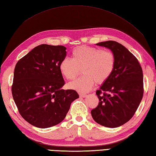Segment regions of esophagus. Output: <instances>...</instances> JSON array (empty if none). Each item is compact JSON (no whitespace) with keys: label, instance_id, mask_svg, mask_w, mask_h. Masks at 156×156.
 Instances as JSON below:
<instances>
[{"label":"esophagus","instance_id":"obj_1","mask_svg":"<svg viewBox=\"0 0 156 156\" xmlns=\"http://www.w3.org/2000/svg\"><path fill=\"white\" fill-rule=\"evenodd\" d=\"M87 96V94H80V97H83V98H84V97H86Z\"/></svg>","mask_w":156,"mask_h":156}]
</instances>
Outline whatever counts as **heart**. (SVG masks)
Returning a JSON list of instances; mask_svg holds the SVG:
<instances>
[{"label": "heart", "mask_w": 156, "mask_h": 156, "mask_svg": "<svg viewBox=\"0 0 156 156\" xmlns=\"http://www.w3.org/2000/svg\"><path fill=\"white\" fill-rule=\"evenodd\" d=\"M73 58L65 57L59 63L62 75L68 80H73L82 68L83 76L70 83V88L87 92L97 83L105 82L115 68L116 58L111 51L92 46H81L72 51Z\"/></svg>", "instance_id": "1"}]
</instances>
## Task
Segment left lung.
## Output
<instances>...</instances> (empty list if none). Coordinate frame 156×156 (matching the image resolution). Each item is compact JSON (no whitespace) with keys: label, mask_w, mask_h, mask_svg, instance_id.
Instances as JSON below:
<instances>
[{"label":"left lung","mask_w":156,"mask_h":156,"mask_svg":"<svg viewBox=\"0 0 156 156\" xmlns=\"http://www.w3.org/2000/svg\"><path fill=\"white\" fill-rule=\"evenodd\" d=\"M97 45L110 49L116 64L110 78L96 92L99 102L91 114L97 123L117 127L132 118L143 99V70L137 58L121 44L110 40Z\"/></svg>","instance_id":"obj_1"}]
</instances>
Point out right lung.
Segmentation results:
<instances>
[{
    "instance_id": "add662e5",
    "label": "right lung",
    "mask_w": 156,
    "mask_h": 156,
    "mask_svg": "<svg viewBox=\"0 0 156 156\" xmlns=\"http://www.w3.org/2000/svg\"><path fill=\"white\" fill-rule=\"evenodd\" d=\"M63 46L41 44L17 62L12 86L19 113L32 125L53 127L65 119L79 94L63 90L65 82L59 65L66 55Z\"/></svg>"
}]
</instances>
